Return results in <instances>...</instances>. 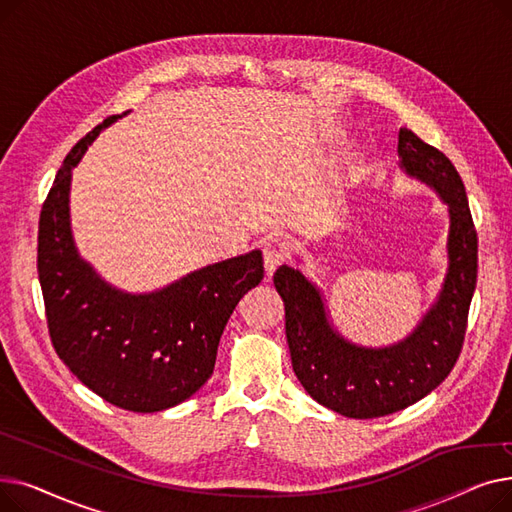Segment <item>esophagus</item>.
Here are the masks:
<instances>
[{"label":"esophagus","instance_id":"obj_1","mask_svg":"<svg viewBox=\"0 0 512 512\" xmlns=\"http://www.w3.org/2000/svg\"><path fill=\"white\" fill-rule=\"evenodd\" d=\"M290 255V245L282 238H272L267 245L263 247V263H265V272L274 274L278 265H282Z\"/></svg>","mask_w":512,"mask_h":512}]
</instances>
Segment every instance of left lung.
I'll return each instance as SVG.
<instances>
[{"label": "left lung", "mask_w": 512, "mask_h": 512, "mask_svg": "<svg viewBox=\"0 0 512 512\" xmlns=\"http://www.w3.org/2000/svg\"><path fill=\"white\" fill-rule=\"evenodd\" d=\"M398 157L411 178L434 188L450 215L442 290L405 340L384 348L348 342L334 330L319 288L301 270L282 265L274 274L294 373L319 405L353 419L407 409L448 378L461 355L477 284V232L459 172L409 128L398 132Z\"/></svg>", "instance_id": "left-lung-1"}]
</instances>
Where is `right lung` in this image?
I'll return each instance as SVG.
<instances>
[{
    "instance_id": "add662e5",
    "label": "right lung",
    "mask_w": 512,
    "mask_h": 512,
    "mask_svg": "<svg viewBox=\"0 0 512 512\" xmlns=\"http://www.w3.org/2000/svg\"><path fill=\"white\" fill-rule=\"evenodd\" d=\"M118 118L103 120L66 155L41 209L37 270L51 344L66 367L112 405L155 413L211 378L234 307L263 280V257L255 249L211 263L147 294L107 284L76 251L68 203L72 168Z\"/></svg>"
}]
</instances>
